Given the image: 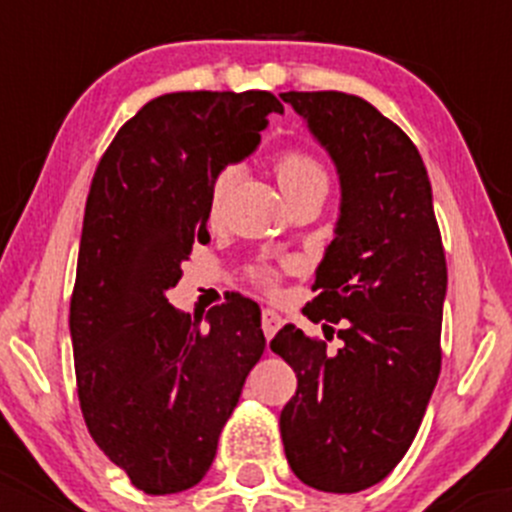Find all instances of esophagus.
Segmentation results:
<instances>
[{
    "label": "esophagus",
    "mask_w": 512,
    "mask_h": 512,
    "mask_svg": "<svg viewBox=\"0 0 512 512\" xmlns=\"http://www.w3.org/2000/svg\"><path fill=\"white\" fill-rule=\"evenodd\" d=\"M280 324H282V317L275 312V309H262V332H265L267 342L275 337L277 329H280Z\"/></svg>",
    "instance_id": "obj_1"
}]
</instances>
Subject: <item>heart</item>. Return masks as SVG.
Instances as JSON below:
<instances>
[{
    "mask_svg": "<svg viewBox=\"0 0 512 512\" xmlns=\"http://www.w3.org/2000/svg\"><path fill=\"white\" fill-rule=\"evenodd\" d=\"M275 173L277 180H280L282 193L292 195L297 190L307 188V185H327V173H324L322 163L317 158H312L309 153L304 151H285L280 153L275 160ZM237 180V168L235 165H225L220 168V173L215 175L213 185H210V200H208V210L210 218H218L223 213V205L230 188L235 185ZM282 267H292V262H282ZM252 277H255L260 285L265 287H275L277 277H280V270L272 265H257L252 270Z\"/></svg>",
    "mask_w": 512,
    "mask_h": 512,
    "instance_id": "obj_1",
    "label": "heart"
}]
</instances>
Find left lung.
<instances>
[{"instance_id":"obj_1","label":"left lung","mask_w":512,"mask_h":512,"mask_svg":"<svg viewBox=\"0 0 512 512\" xmlns=\"http://www.w3.org/2000/svg\"><path fill=\"white\" fill-rule=\"evenodd\" d=\"M280 96L337 165L339 220L304 314L344 342L332 354L294 324L270 342L297 374L282 443L302 483L359 493L409 451L441 374L446 255L426 165L394 121L342 91Z\"/></svg>"}]
</instances>
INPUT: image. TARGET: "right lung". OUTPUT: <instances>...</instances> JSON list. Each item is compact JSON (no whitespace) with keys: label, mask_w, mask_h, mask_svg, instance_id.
Here are the masks:
<instances>
[{"label":"right lung","mask_w":512,"mask_h":512,"mask_svg":"<svg viewBox=\"0 0 512 512\" xmlns=\"http://www.w3.org/2000/svg\"><path fill=\"white\" fill-rule=\"evenodd\" d=\"M270 91H180L121 126L86 198L71 344L81 414L96 446L148 495L198 485L265 352L260 307L242 294L200 319L165 292L195 242H210V185L260 143Z\"/></svg>","instance_id":"add662e5"}]
</instances>
